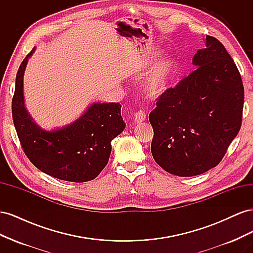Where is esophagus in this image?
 Returning <instances> with one entry per match:
<instances>
[{
  "instance_id": "1",
  "label": "esophagus",
  "mask_w": 253,
  "mask_h": 253,
  "mask_svg": "<svg viewBox=\"0 0 253 253\" xmlns=\"http://www.w3.org/2000/svg\"><path fill=\"white\" fill-rule=\"evenodd\" d=\"M134 117H135V121L139 124V122H142L145 120V118H147V114H145L143 111H138L134 114Z\"/></svg>"
}]
</instances>
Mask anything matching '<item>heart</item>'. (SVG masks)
Listing matches in <instances>:
<instances>
[{
  "label": "heart",
  "mask_w": 253,
  "mask_h": 253,
  "mask_svg": "<svg viewBox=\"0 0 253 253\" xmlns=\"http://www.w3.org/2000/svg\"><path fill=\"white\" fill-rule=\"evenodd\" d=\"M175 74V63L171 60H165L156 64L144 82V90L148 95L155 96L163 93L170 85Z\"/></svg>",
  "instance_id": "obj_1"
}]
</instances>
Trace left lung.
<instances>
[{"label": "left lung", "mask_w": 253, "mask_h": 253, "mask_svg": "<svg viewBox=\"0 0 253 253\" xmlns=\"http://www.w3.org/2000/svg\"><path fill=\"white\" fill-rule=\"evenodd\" d=\"M205 45L193 58L196 70L167 88L149 115L153 157L182 177L216 167L242 126L241 74L216 38L206 36Z\"/></svg>", "instance_id": "1"}]
</instances>
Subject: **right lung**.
<instances>
[{"label": "right lung", "instance_id": "add662e5", "mask_svg": "<svg viewBox=\"0 0 253 253\" xmlns=\"http://www.w3.org/2000/svg\"><path fill=\"white\" fill-rule=\"evenodd\" d=\"M17 73L11 111L21 147L35 167L66 181L93 180L109 162L112 140L126 126L119 103H95L66 127L44 131L30 118L23 97V75L27 59Z\"/></svg>", "mask_w": 253, "mask_h": 253}]
</instances>
